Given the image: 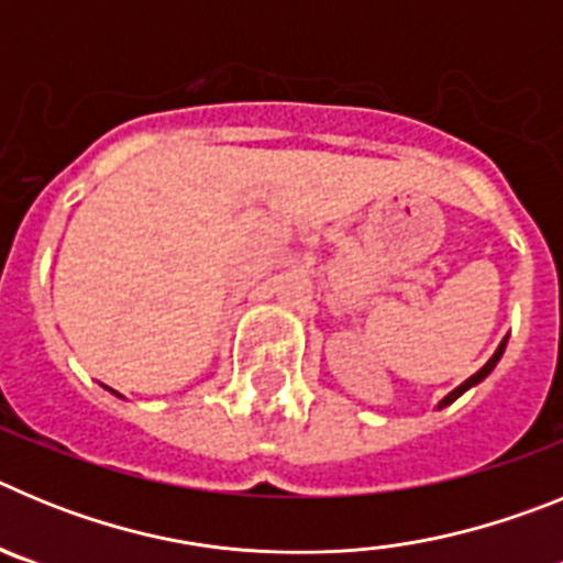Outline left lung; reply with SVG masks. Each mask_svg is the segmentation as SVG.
<instances>
[{
    "label": "left lung",
    "instance_id": "left-lung-1",
    "mask_svg": "<svg viewBox=\"0 0 563 563\" xmlns=\"http://www.w3.org/2000/svg\"><path fill=\"white\" fill-rule=\"evenodd\" d=\"M505 346H507V338H505V341L499 343V350L494 352V357H490V361H487L485 366H482V369L476 372V375H471V377H467V380L462 383V386H456V389L451 391L449 397H442V400H440V409H445V406H451V402H454L456 397H460V395H465V391L471 389V386H476V383H482V380H485V377L490 375V372H494V366H496V363H499V357H501V352H505Z\"/></svg>",
    "mask_w": 563,
    "mask_h": 563
}]
</instances>
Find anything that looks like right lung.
Returning <instances> with one entry per match:
<instances>
[{
    "label": "right lung",
    "instance_id": "right-lung-1",
    "mask_svg": "<svg viewBox=\"0 0 563 563\" xmlns=\"http://www.w3.org/2000/svg\"><path fill=\"white\" fill-rule=\"evenodd\" d=\"M114 395H118V391H114Z\"/></svg>",
    "mask_w": 563,
    "mask_h": 563
}]
</instances>
